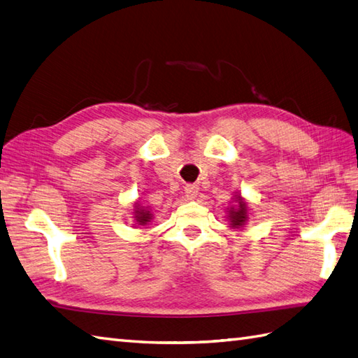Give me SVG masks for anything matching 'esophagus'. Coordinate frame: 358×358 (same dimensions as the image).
<instances>
[{
  "mask_svg": "<svg viewBox=\"0 0 358 358\" xmlns=\"http://www.w3.org/2000/svg\"><path fill=\"white\" fill-rule=\"evenodd\" d=\"M185 194L189 199H194L198 195V186L196 185H186Z\"/></svg>",
  "mask_w": 358,
  "mask_h": 358,
  "instance_id": "1",
  "label": "esophagus"
}]
</instances>
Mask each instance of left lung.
Segmentation results:
<instances>
[{
  "mask_svg": "<svg viewBox=\"0 0 358 358\" xmlns=\"http://www.w3.org/2000/svg\"><path fill=\"white\" fill-rule=\"evenodd\" d=\"M230 220H231V227H238L247 220V212H245L244 203H239L238 209L230 210Z\"/></svg>",
  "mask_w": 358,
  "mask_h": 358,
  "instance_id": "1",
  "label": "left lung"
}]
</instances>
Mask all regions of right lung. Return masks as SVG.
<instances>
[{
  "label": "right lung",
  "mask_w": 358,
  "mask_h": 358,
  "mask_svg": "<svg viewBox=\"0 0 358 358\" xmlns=\"http://www.w3.org/2000/svg\"><path fill=\"white\" fill-rule=\"evenodd\" d=\"M136 213H137V217H136L137 222H140V224H145V222L151 220V218H149L151 215H149V212H146V210H137Z\"/></svg>",
  "instance_id": "add662e5"
}]
</instances>
